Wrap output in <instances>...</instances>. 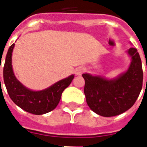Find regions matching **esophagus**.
<instances>
[{
    "label": "esophagus",
    "mask_w": 147,
    "mask_h": 147,
    "mask_svg": "<svg viewBox=\"0 0 147 147\" xmlns=\"http://www.w3.org/2000/svg\"><path fill=\"white\" fill-rule=\"evenodd\" d=\"M85 71V68L83 67H79L76 68V70H75V72L77 76H80V75H82Z\"/></svg>",
    "instance_id": "34e87169"
}]
</instances>
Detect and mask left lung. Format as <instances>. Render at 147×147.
I'll return each mask as SVG.
<instances>
[{
  "instance_id": "8db88e82",
  "label": "left lung",
  "mask_w": 147,
  "mask_h": 147,
  "mask_svg": "<svg viewBox=\"0 0 147 147\" xmlns=\"http://www.w3.org/2000/svg\"><path fill=\"white\" fill-rule=\"evenodd\" d=\"M126 52L131 57L129 67L117 76L109 79L83 74L86 103L100 116L110 117L126 112L135 104L141 92L143 73L139 53L136 48Z\"/></svg>"
}]
</instances>
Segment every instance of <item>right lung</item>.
Segmentation results:
<instances>
[{"label": "right lung", "mask_w": 147, "mask_h": 147, "mask_svg": "<svg viewBox=\"0 0 147 147\" xmlns=\"http://www.w3.org/2000/svg\"><path fill=\"white\" fill-rule=\"evenodd\" d=\"M14 47L15 44H12L8 49L3 71L4 82L10 98L20 108L30 113L42 115L53 110L60 102L63 91L70 85L75 76L71 75L44 90L29 89L16 79L13 71L11 57Z\"/></svg>", "instance_id": "add662e5"}]
</instances>
